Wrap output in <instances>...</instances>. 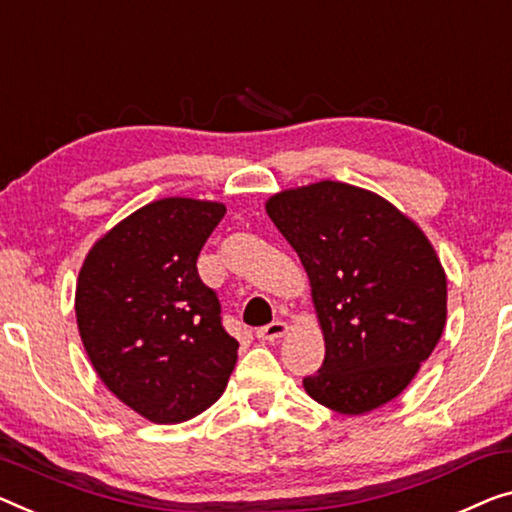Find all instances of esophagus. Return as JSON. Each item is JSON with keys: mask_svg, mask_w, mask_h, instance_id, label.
<instances>
[{"mask_svg": "<svg viewBox=\"0 0 512 512\" xmlns=\"http://www.w3.org/2000/svg\"><path fill=\"white\" fill-rule=\"evenodd\" d=\"M289 331V326L285 324V322H271V324H266V326H262V329H257V338L259 340H269V342H273V340H278V338H282V335H285Z\"/></svg>", "mask_w": 512, "mask_h": 512, "instance_id": "1", "label": "esophagus"}]
</instances>
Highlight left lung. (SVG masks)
<instances>
[{
    "label": "left lung",
    "instance_id": "8db88e82",
    "mask_svg": "<svg viewBox=\"0 0 512 512\" xmlns=\"http://www.w3.org/2000/svg\"><path fill=\"white\" fill-rule=\"evenodd\" d=\"M266 213L308 273L324 333L305 393L345 416L398 398L446 326V273L430 239L384 197L329 179L276 193Z\"/></svg>",
    "mask_w": 512,
    "mask_h": 512
}]
</instances>
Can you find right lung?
Segmentation results:
<instances>
[{"instance_id":"1","label":"right lung","mask_w":512,"mask_h":512,"mask_svg":"<svg viewBox=\"0 0 512 512\" xmlns=\"http://www.w3.org/2000/svg\"><path fill=\"white\" fill-rule=\"evenodd\" d=\"M225 204L165 197L98 239L75 287V317L96 375L151 423L195 418L223 395L236 342L197 257Z\"/></svg>"}]
</instances>
